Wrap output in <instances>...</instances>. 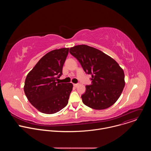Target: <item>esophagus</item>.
Returning <instances> with one entry per match:
<instances>
[{
  "label": "esophagus",
  "mask_w": 151,
  "mask_h": 151,
  "mask_svg": "<svg viewBox=\"0 0 151 151\" xmlns=\"http://www.w3.org/2000/svg\"><path fill=\"white\" fill-rule=\"evenodd\" d=\"M78 85H79V84H78V83H73V86H74L75 87H76V88L78 87Z\"/></svg>",
  "instance_id": "34e87169"
}]
</instances>
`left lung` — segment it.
Instances as JSON below:
<instances>
[{"label":"left lung","instance_id":"obj_1","mask_svg":"<svg viewBox=\"0 0 151 151\" xmlns=\"http://www.w3.org/2000/svg\"><path fill=\"white\" fill-rule=\"evenodd\" d=\"M69 52L80 63L84 72L91 75V84L86 85L81 96L84 104L101 110L113 105L125 86L124 73L118 63L93 47L80 45L70 48Z\"/></svg>","mask_w":151,"mask_h":151}]
</instances>
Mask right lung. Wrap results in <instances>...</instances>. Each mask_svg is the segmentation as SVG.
Segmentation results:
<instances>
[{"mask_svg": "<svg viewBox=\"0 0 151 151\" xmlns=\"http://www.w3.org/2000/svg\"><path fill=\"white\" fill-rule=\"evenodd\" d=\"M69 48L52 50L42 57L26 78L24 90L30 103L39 112L52 114L66 107L73 88L72 83L57 82Z\"/></svg>", "mask_w": 151, "mask_h": 151, "instance_id": "right-lung-1", "label": "right lung"}]
</instances>
